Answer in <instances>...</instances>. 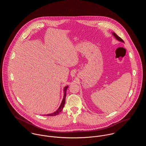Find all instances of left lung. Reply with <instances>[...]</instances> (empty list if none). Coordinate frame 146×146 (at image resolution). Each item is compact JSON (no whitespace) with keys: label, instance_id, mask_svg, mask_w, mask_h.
<instances>
[{"label":"left lung","instance_id":"obj_1","mask_svg":"<svg viewBox=\"0 0 146 146\" xmlns=\"http://www.w3.org/2000/svg\"><path fill=\"white\" fill-rule=\"evenodd\" d=\"M113 34V36L116 38V39H117L119 41H120V42H124L123 41V40L120 38V37H119V36H117L115 33H112Z\"/></svg>","mask_w":146,"mask_h":146}]
</instances>
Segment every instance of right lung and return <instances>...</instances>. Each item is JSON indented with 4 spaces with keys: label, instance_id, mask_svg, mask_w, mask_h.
Segmentation results:
<instances>
[{
    "label": "right lung",
    "instance_id": "right-lung-1",
    "mask_svg": "<svg viewBox=\"0 0 146 146\" xmlns=\"http://www.w3.org/2000/svg\"><path fill=\"white\" fill-rule=\"evenodd\" d=\"M68 88V86H65V88H64V96H63V98L62 101V103L60 105V107L58 108V109L55 111L54 112L52 113H50V114H47L46 116H56V115H57L60 113V112L62 111L63 108V107H64V105L65 104V100H66V90H67V89Z\"/></svg>",
    "mask_w": 146,
    "mask_h": 146
}]
</instances>
